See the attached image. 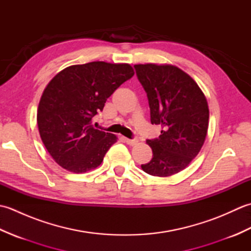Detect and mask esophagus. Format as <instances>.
I'll return each instance as SVG.
<instances>
[{
	"label": "esophagus",
	"instance_id": "34e87169",
	"mask_svg": "<svg viewBox=\"0 0 251 251\" xmlns=\"http://www.w3.org/2000/svg\"><path fill=\"white\" fill-rule=\"evenodd\" d=\"M125 141H126L127 145H129V146H135L136 143L138 142L137 139H125Z\"/></svg>",
	"mask_w": 251,
	"mask_h": 251
}]
</instances>
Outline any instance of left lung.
<instances>
[{
    "mask_svg": "<svg viewBox=\"0 0 251 251\" xmlns=\"http://www.w3.org/2000/svg\"><path fill=\"white\" fill-rule=\"evenodd\" d=\"M135 69L148 96L151 123L163 128L156 139L147 140L153 157L141 168L155 177H169L188 167L204 145L209 120L207 99L178 67L146 63Z\"/></svg>",
    "mask_w": 251,
    "mask_h": 251,
    "instance_id": "obj_1",
    "label": "left lung"
}]
</instances>
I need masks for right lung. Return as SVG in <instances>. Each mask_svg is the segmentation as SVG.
Wrapping results in <instances>:
<instances>
[{"label": "right lung", "instance_id": "obj_1", "mask_svg": "<svg viewBox=\"0 0 251 251\" xmlns=\"http://www.w3.org/2000/svg\"><path fill=\"white\" fill-rule=\"evenodd\" d=\"M134 74L128 63L93 61L63 69L47 84L36 121L46 150L59 166L82 174L102 163L117 137L94 128L92 120Z\"/></svg>", "mask_w": 251, "mask_h": 251}]
</instances>
